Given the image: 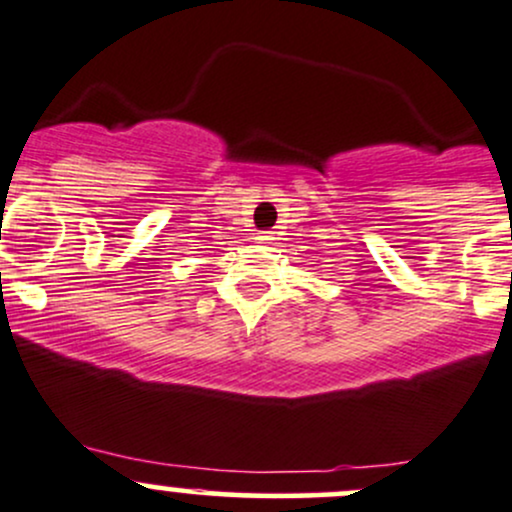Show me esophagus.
Returning <instances> with one entry per match:
<instances>
[{
	"label": "esophagus",
	"instance_id": "34e87169",
	"mask_svg": "<svg viewBox=\"0 0 512 512\" xmlns=\"http://www.w3.org/2000/svg\"><path fill=\"white\" fill-rule=\"evenodd\" d=\"M255 240H262V243H267V240H272V233H269V230H262V233H257Z\"/></svg>",
	"mask_w": 512,
	"mask_h": 512
}]
</instances>
